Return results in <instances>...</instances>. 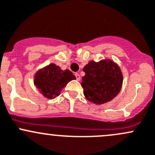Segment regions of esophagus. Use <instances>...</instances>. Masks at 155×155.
Wrapping results in <instances>:
<instances>
[{
	"mask_svg": "<svg viewBox=\"0 0 155 155\" xmlns=\"http://www.w3.org/2000/svg\"><path fill=\"white\" fill-rule=\"evenodd\" d=\"M75 76H76V80L77 81H79L81 79V77H80V76H79V73H75Z\"/></svg>",
	"mask_w": 155,
	"mask_h": 155,
	"instance_id": "obj_1",
	"label": "esophagus"
}]
</instances>
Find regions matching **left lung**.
Masks as SVG:
<instances>
[{
  "mask_svg": "<svg viewBox=\"0 0 155 155\" xmlns=\"http://www.w3.org/2000/svg\"><path fill=\"white\" fill-rule=\"evenodd\" d=\"M82 87L87 101L93 104H106L112 101L121 90L123 76L117 64L110 60L90 61L83 68Z\"/></svg>",
  "mask_w": 155,
  "mask_h": 155,
  "instance_id": "obj_1",
  "label": "left lung"
}]
</instances>
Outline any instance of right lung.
Masks as SVG:
<instances>
[{
  "label": "right lung",
  "instance_id": "add662e5",
  "mask_svg": "<svg viewBox=\"0 0 155 155\" xmlns=\"http://www.w3.org/2000/svg\"><path fill=\"white\" fill-rule=\"evenodd\" d=\"M73 79L76 76L71 71L61 70L58 66L51 64L36 73L34 85L46 97L51 99L58 96L61 90Z\"/></svg>",
  "mask_w": 155,
  "mask_h": 155
}]
</instances>
